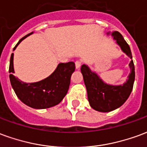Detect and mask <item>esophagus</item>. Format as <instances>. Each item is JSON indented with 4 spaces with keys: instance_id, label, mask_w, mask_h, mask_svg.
Here are the masks:
<instances>
[{
    "instance_id": "1",
    "label": "esophagus",
    "mask_w": 147,
    "mask_h": 147,
    "mask_svg": "<svg viewBox=\"0 0 147 147\" xmlns=\"http://www.w3.org/2000/svg\"><path fill=\"white\" fill-rule=\"evenodd\" d=\"M80 67H81V61H77L76 62V69H80Z\"/></svg>"
}]
</instances>
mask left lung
Returning <instances> with one entry per match:
<instances>
[{"instance_id":"8db88e82","label":"left lung","mask_w":147,"mask_h":147,"mask_svg":"<svg viewBox=\"0 0 147 147\" xmlns=\"http://www.w3.org/2000/svg\"><path fill=\"white\" fill-rule=\"evenodd\" d=\"M106 34L112 35L122 52L129 57L131 61L129 63L131 72L127 76V80L120 85H112L106 83L95 71L91 70L88 65H82L81 72L87 91L90 105L94 110L102 113L115 110L126 102L132 91L136 76L132 55L128 44L118 31L107 32Z\"/></svg>"}]
</instances>
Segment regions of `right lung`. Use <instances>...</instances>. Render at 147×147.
<instances>
[{"mask_svg": "<svg viewBox=\"0 0 147 147\" xmlns=\"http://www.w3.org/2000/svg\"><path fill=\"white\" fill-rule=\"evenodd\" d=\"M34 32L28 34L18 42L13 49ZM14 53H11L9 65V79L16 94L21 102L37 109H48L58 105L67 94L71 82V76L75 71L74 62L61 63L53 73L44 80L36 83H24L13 75Z\"/></svg>", "mask_w": 147, "mask_h": 147, "instance_id": "obj_1", "label": "right lung"}]
</instances>
